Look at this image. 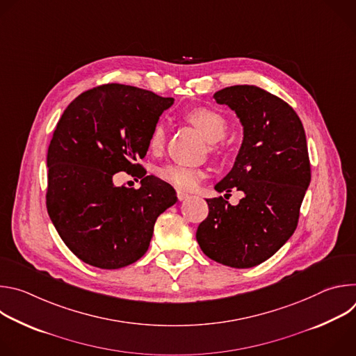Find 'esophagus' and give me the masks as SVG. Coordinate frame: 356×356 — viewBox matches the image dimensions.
Returning <instances> with one entry per match:
<instances>
[{
  "instance_id": "34e87169",
  "label": "esophagus",
  "mask_w": 356,
  "mask_h": 356,
  "mask_svg": "<svg viewBox=\"0 0 356 356\" xmlns=\"http://www.w3.org/2000/svg\"><path fill=\"white\" fill-rule=\"evenodd\" d=\"M190 195L187 194V193H184V191H177V198H179V201H183V200H186V198H188Z\"/></svg>"
}]
</instances>
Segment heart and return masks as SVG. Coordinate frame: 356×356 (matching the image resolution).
Returning <instances> with one entry per match:
<instances>
[{
    "label": "heart",
    "instance_id": "1",
    "mask_svg": "<svg viewBox=\"0 0 356 356\" xmlns=\"http://www.w3.org/2000/svg\"><path fill=\"white\" fill-rule=\"evenodd\" d=\"M186 120L191 122L198 132L206 138L211 145V150L217 152V142L222 140L228 131L227 120L217 113L216 110L200 107L187 113ZM166 142V127L163 124H156L152 129L149 138V147L152 152H161L165 147ZM159 177L168 184L179 190H193L204 177V172L194 168L180 166V165H168L159 170Z\"/></svg>",
    "mask_w": 356,
    "mask_h": 356
}]
</instances>
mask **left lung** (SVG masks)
Returning a JSON list of instances; mask_svg holds the SVG:
<instances>
[{"mask_svg":"<svg viewBox=\"0 0 356 356\" xmlns=\"http://www.w3.org/2000/svg\"><path fill=\"white\" fill-rule=\"evenodd\" d=\"M235 111L243 139L234 166L214 188L243 193L236 206L209 198V217L197 228L206 255L225 266L253 268L293 235L312 173L306 134L294 110L257 86H231L214 94Z\"/></svg>","mask_w":356,"mask_h":356,"instance_id":"8db88e82","label":"left lung"}]
</instances>
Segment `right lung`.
<instances>
[{"label":"right lung","mask_w":356,"mask_h":356,"mask_svg":"<svg viewBox=\"0 0 356 356\" xmlns=\"http://www.w3.org/2000/svg\"><path fill=\"white\" fill-rule=\"evenodd\" d=\"M175 98L124 84L84 91L65 110L47 149L46 207L66 246L83 262L120 269L149 248L175 188L145 176L138 190L117 187L118 172H139L152 129Z\"/></svg>","instance_id":"right-lung-1"}]
</instances>
